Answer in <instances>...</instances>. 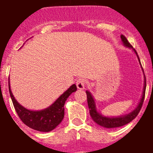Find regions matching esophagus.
<instances>
[{"instance_id":"esophagus-1","label":"esophagus","mask_w":153,"mask_h":153,"mask_svg":"<svg viewBox=\"0 0 153 153\" xmlns=\"http://www.w3.org/2000/svg\"><path fill=\"white\" fill-rule=\"evenodd\" d=\"M85 79L83 78H79V79L76 80V86L79 90H83L85 87Z\"/></svg>"}]
</instances>
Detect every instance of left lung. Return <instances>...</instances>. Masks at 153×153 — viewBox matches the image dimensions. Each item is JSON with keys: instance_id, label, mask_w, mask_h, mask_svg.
<instances>
[{"instance_id": "1", "label": "left lung", "mask_w": 153, "mask_h": 153, "mask_svg": "<svg viewBox=\"0 0 153 153\" xmlns=\"http://www.w3.org/2000/svg\"><path fill=\"white\" fill-rule=\"evenodd\" d=\"M121 39H122L123 43L124 44V45H126V47H130L132 48V45L129 43V41L127 40L126 37L123 35H121ZM133 51H135V53L137 55V53L136 51L133 49ZM138 59H139V61L140 62V58L138 56ZM141 64V63H140ZM146 79L145 77V86H144V90H143V97H142L141 100H140V103L138 105L137 107L136 108V109H134L133 111L131 112L129 114L123 116V117H113V118H109V117H102V115L100 114L97 111L96 109V104L94 102V100H93V97L90 94V93L89 91H86V97H87V102H88V106L89 109H90V114L91 116L92 119L93 120V121L97 123L98 125L101 126L106 127V128H117V127L123 126L126 125V124L130 123L132 120H134L137 115L140 113V109H141L142 106L143 104V101H144V98H145V93H146Z\"/></svg>"}]
</instances>
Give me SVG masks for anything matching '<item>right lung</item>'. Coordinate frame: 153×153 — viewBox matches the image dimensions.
<instances>
[{
  "label": "right lung",
  "mask_w": 153,
  "mask_h": 153,
  "mask_svg": "<svg viewBox=\"0 0 153 153\" xmlns=\"http://www.w3.org/2000/svg\"><path fill=\"white\" fill-rule=\"evenodd\" d=\"M8 86L13 106L19 118L30 128L40 132H50L61 123L64 117L63 106L65 102L69 96L76 90V86L72 85L51 106L40 111H31L23 107L17 102L10 90V83Z\"/></svg>",
  "instance_id": "add662e5"
}]
</instances>
